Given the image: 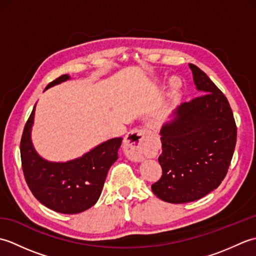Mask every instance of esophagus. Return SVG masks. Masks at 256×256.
<instances>
[{
    "instance_id": "esophagus-1",
    "label": "esophagus",
    "mask_w": 256,
    "mask_h": 256,
    "mask_svg": "<svg viewBox=\"0 0 256 256\" xmlns=\"http://www.w3.org/2000/svg\"><path fill=\"white\" fill-rule=\"evenodd\" d=\"M125 156L133 162H140L150 152V131L135 128L126 134L123 143Z\"/></svg>"
}]
</instances>
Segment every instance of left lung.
I'll return each mask as SVG.
<instances>
[{
    "mask_svg": "<svg viewBox=\"0 0 256 256\" xmlns=\"http://www.w3.org/2000/svg\"><path fill=\"white\" fill-rule=\"evenodd\" d=\"M194 82L204 94L184 102L160 130L162 175L152 184L170 204L198 200L219 187L234 153L236 125L229 101L202 70L189 64Z\"/></svg>",
    "mask_w": 256,
    "mask_h": 256,
    "instance_id": "left-lung-1",
    "label": "left lung"
}]
</instances>
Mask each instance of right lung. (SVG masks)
Returning <instances> with one entry per match:
<instances>
[{"mask_svg": "<svg viewBox=\"0 0 256 256\" xmlns=\"http://www.w3.org/2000/svg\"><path fill=\"white\" fill-rule=\"evenodd\" d=\"M70 79L62 74L46 89ZM35 106L25 124L20 140V160L25 180L40 204L59 214H74L91 208L99 199L106 174L116 162L122 138L96 146L79 158L66 162H48L36 153L30 131Z\"/></svg>", "mask_w": 256, "mask_h": 256, "instance_id": "1", "label": "right lung"}]
</instances>
